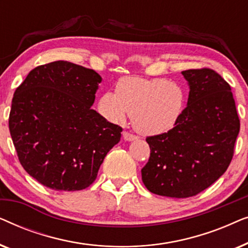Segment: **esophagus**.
<instances>
[{"label": "esophagus", "instance_id": "1", "mask_svg": "<svg viewBox=\"0 0 248 248\" xmlns=\"http://www.w3.org/2000/svg\"><path fill=\"white\" fill-rule=\"evenodd\" d=\"M123 138H124V140H126V141H133V140H137V139H138L137 135L132 134V133H130V132H127V131H124L123 132Z\"/></svg>", "mask_w": 248, "mask_h": 248}]
</instances>
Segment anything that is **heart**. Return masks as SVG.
Segmentation results:
<instances>
[{"label":"heart","instance_id":"heart-1","mask_svg":"<svg viewBox=\"0 0 248 248\" xmlns=\"http://www.w3.org/2000/svg\"><path fill=\"white\" fill-rule=\"evenodd\" d=\"M185 101V90L174 81L125 77L116 83V93L107 91L101 96L100 107L110 121L122 123L130 114L135 130L155 135L174 127Z\"/></svg>","mask_w":248,"mask_h":248}]
</instances>
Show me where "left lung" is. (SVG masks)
Here are the masks:
<instances>
[{
  "label": "left lung",
  "mask_w": 248,
  "mask_h": 248,
  "mask_svg": "<svg viewBox=\"0 0 248 248\" xmlns=\"http://www.w3.org/2000/svg\"><path fill=\"white\" fill-rule=\"evenodd\" d=\"M187 106L175 126L148 137L142 182L154 194L185 199L211 186L232 162L240 121L229 83L215 70L183 71Z\"/></svg>",
  "instance_id": "1"
}]
</instances>
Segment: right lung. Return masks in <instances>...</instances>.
<instances>
[{"instance_id": "1", "label": "right lung", "mask_w": 248, "mask_h": 248, "mask_svg": "<svg viewBox=\"0 0 248 248\" xmlns=\"http://www.w3.org/2000/svg\"><path fill=\"white\" fill-rule=\"evenodd\" d=\"M101 78L56 61L35 67L13 94L9 130L23 169L46 187L80 191L94 182L123 128L91 109Z\"/></svg>"}]
</instances>
